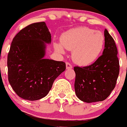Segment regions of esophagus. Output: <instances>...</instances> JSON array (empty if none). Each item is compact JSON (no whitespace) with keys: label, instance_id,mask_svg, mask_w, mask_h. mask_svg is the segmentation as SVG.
<instances>
[{"label":"esophagus","instance_id":"esophagus-1","mask_svg":"<svg viewBox=\"0 0 127 127\" xmlns=\"http://www.w3.org/2000/svg\"><path fill=\"white\" fill-rule=\"evenodd\" d=\"M72 65H71V64H69V63H68V62H67L66 63V69H72Z\"/></svg>","mask_w":127,"mask_h":127}]
</instances>
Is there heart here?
<instances>
[{"mask_svg": "<svg viewBox=\"0 0 127 127\" xmlns=\"http://www.w3.org/2000/svg\"><path fill=\"white\" fill-rule=\"evenodd\" d=\"M61 44L55 43L54 46L59 53L64 49L72 51L73 61L80 65H87L96 60L102 52L105 36L102 32L87 27H78L64 32Z\"/></svg>", "mask_w": 127, "mask_h": 127, "instance_id": "b5f03b06", "label": "heart"}]
</instances>
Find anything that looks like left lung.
I'll return each instance as SVG.
<instances>
[{
  "label": "left lung",
  "mask_w": 127,
  "mask_h": 127,
  "mask_svg": "<svg viewBox=\"0 0 127 127\" xmlns=\"http://www.w3.org/2000/svg\"><path fill=\"white\" fill-rule=\"evenodd\" d=\"M105 49L102 55L91 65L74 67V89L77 97L86 103L103 101L116 84L120 65L113 38L105 30Z\"/></svg>",
  "instance_id": "obj_1"
}]
</instances>
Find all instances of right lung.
Listing matches in <instances>:
<instances>
[{"label": "right lung", "mask_w": 127, "mask_h": 127, "mask_svg": "<svg viewBox=\"0 0 127 127\" xmlns=\"http://www.w3.org/2000/svg\"><path fill=\"white\" fill-rule=\"evenodd\" d=\"M51 35L44 22L30 24L15 36L7 56L8 80L19 97L35 101L46 96L65 63L44 58Z\"/></svg>", "instance_id": "obj_1"}]
</instances>
